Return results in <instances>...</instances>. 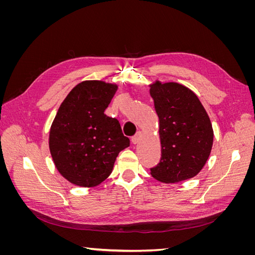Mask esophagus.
Segmentation results:
<instances>
[{
    "instance_id": "34e87169",
    "label": "esophagus",
    "mask_w": 255,
    "mask_h": 255,
    "mask_svg": "<svg viewBox=\"0 0 255 255\" xmlns=\"http://www.w3.org/2000/svg\"><path fill=\"white\" fill-rule=\"evenodd\" d=\"M139 139H140V133L138 132L132 138H130V141H132V143L136 144V143H138V141H139Z\"/></svg>"
}]
</instances>
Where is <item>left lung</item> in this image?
<instances>
[{
	"instance_id": "8db88e82",
	"label": "left lung",
	"mask_w": 255,
	"mask_h": 255,
	"mask_svg": "<svg viewBox=\"0 0 255 255\" xmlns=\"http://www.w3.org/2000/svg\"><path fill=\"white\" fill-rule=\"evenodd\" d=\"M150 95L159 121L161 156L150 168L163 183H177L197 175L205 165L213 145V128L198 97L177 83L156 82Z\"/></svg>"
}]
</instances>
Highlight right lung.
Instances as JSON below:
<instances>
[{
	"mask_svg": "<svg viewBox=\"0 0 255 255\" xmlns=\"http://www.w3.org/2000/svg\"><path fill=\"white\" fill-rule=\"evenodd\" d=\"M116 91V85L85 81L59 106L50 130V151L57 170L74 185L102 183L119 152L129 145L119 121L104 114Z\"/></svg>",
	"mask_w": 255,
	"mask_h": 255,
	"instance_id": "obj_1",
	"label": "right lung"
}]
</instances>
